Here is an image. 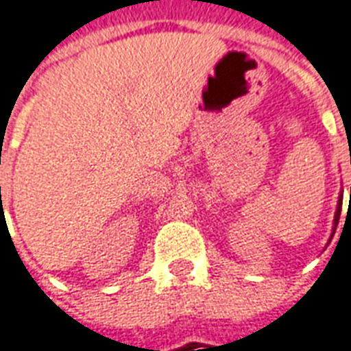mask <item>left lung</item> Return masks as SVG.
<instances>
[{
  "label": "left lung",
  "mask_w": 351,
  "mask_h": 351,
  "mask_svg": "<svg viewBox=\"0 0 351 351\" xmlns=\"http://www.w3.org/2000/svg\"><path fill=\"white\" fill-rule=\"evenodd\" d=\"M350 203H351V188H350ZM340 210H342V197L338 199V207H337V218H335V226L338 224V218H340ZM337 230V228H335Z\"/></svg>",
  "instance_id": "left-lung-1"
}]
</instances>
